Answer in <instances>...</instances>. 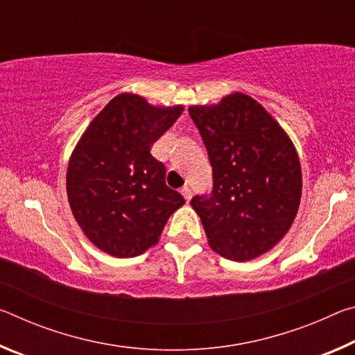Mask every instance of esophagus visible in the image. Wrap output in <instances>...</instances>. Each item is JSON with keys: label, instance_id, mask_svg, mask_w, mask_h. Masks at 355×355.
Listing matches in <instances>:
<instances>
[{"label": "esophagus", "instance_id": "esophagus-1", "mask_svg": "<svg viewBox=\"0 0 355 355\" xmlns=\"http://www.w3.org/2000/svg\"><path fill=\"white\" fill-rule=\"evenodd\" d=\"M182 194L186 199V202H189L192 199V191H191L189 186H184V188H182Z\"/></svg>", "mask_w": 355, "mask_h": 355}]
</instances>
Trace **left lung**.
I'll return each mask as SVG.
<instances>
[{
	"mask_svg": "<svg viewBox=\"0 0 355 355\" xmlns=\"http://www.w3.org/2000/svg\"><path fill=\"white\" fill-rule=\"evenodd\" d=\"M213 167V189L192 197L211 249L245 261L274 248L296 218L302 173L293 142L249 95L191 106Z\"/></svg>",
	"mask_w": 355,
	"mask_h": 355,
	"instance_id": "1",
	"label": "left lung"
}]
</instances>
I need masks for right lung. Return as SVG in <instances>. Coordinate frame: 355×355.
<instances>
[{"label":"right lung","instance_id":"right-lung-1","mask_svg":"<svg viewBox=\"0 0 355 355\" xmlns=\"http://www.w3.org/2000/svg\"><path fill=\"white\" fill-rule=\"evenodd\" d=\"M182 112L183 106L155 107L139 95L120 94L92 120L71 153L70 208L84 235L106 254H144L184 203L166 184V166L150 153Z\"/></svg>","mask_w":355,"mask_h":355}]
</instances>
